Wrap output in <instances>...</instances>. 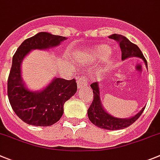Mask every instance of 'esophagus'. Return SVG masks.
<instances>
[{
    "instance_id": "obj_1",
    "label": "esophagus",
    "mask_w": 160,
    "mask_h": 160,
    "mask_svg": "<svg viewBox=\"0 0 160 160\" xmlns=\"http://www.w3.org/2000/svg\"><path fill=\"white\" fill-rule=\"evenodd\" d=\"M78 83V87L81 88L82 86H86L88 85V79H86V78L83 77V76H80V77L78 78L77 80Z\"/></svg>"
}]
</instances>
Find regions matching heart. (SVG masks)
<instances>
[{
    "instance_id": "obj_1",
    "label": "heart",
    "mask_w": 160,
    "mask_h": 160,
    "mask_svg": "<svg viewBox=\"0 0 160 160\" xmlns=\"http://www.w3.org/2000/svg\"><path fill=\"white\" fill-rule=\"evenodd\" d=\"M111 53V49L107 45H101L95 48L89 54V58L91 60H105Z\"/></svg>"
}]
</instances>
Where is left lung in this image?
<instances>
[{
	"instance_id": "8db88e82",
	"label": "left lung",
	"mask_w": 160,
	"mask_h": 160,
	"mask_svg": "<svg viewBox=\"0 0 160 160\" xmlns=\"http://www.w3.org/2000/svg\"><path fill=\"white\" fill-rule=\"evenodd\" d=\"M110 39H114L119 43L121 50V58L126 59L129 57H139L144 61V63L148 68V62L143 56L138 46L130 42L125 36L119 34H113L109 36ZM93 89V100L88 109V117L90 121L98 128L107 130H119L125 128L138 119L145 109V106L137 114L128 119L117 118L110 115L104 109L100 99V91L98 82H93L90 85Z\"/></svg>"
}]
</instances>
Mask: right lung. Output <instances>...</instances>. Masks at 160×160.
<instances>
[{
  "label": "right lung",
  "instance_id": "obj_1",
  "mask_svg": "<svg viewBox=\"0 0 160 160\" xmlns=\"http://www.w3.org/2000/svg\"><path fill=\"white\" fill-rule=\"evenodd\" d=\"M67 39L48 32H39L25 39L12 57L8 79V97L15 113L23 121L34 126H50L63 114L64 103L77 92L75 79L55 78L41 91L32 92L26 88L21 78L22 60L32 50H46L56 47Z\"/></svg>",
  "mask_w": 160,
  "mask_h": 160
}]
</instances>
